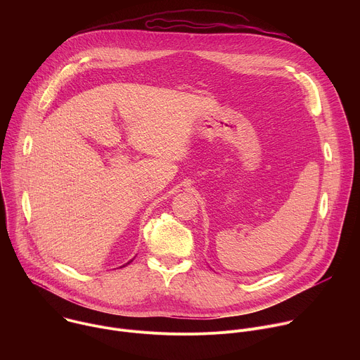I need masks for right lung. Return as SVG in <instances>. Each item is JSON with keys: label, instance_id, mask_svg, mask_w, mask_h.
I'll return each mask as SVG.
<instances>
[{"label": "right lung", "instance_id": "add662e5", "mask_svg": "<svg viewBox=\"0 0 360 360\" xmlns=\"http://www.w3.org/2000/svg\"><path fill=\"white\" fill-rule=\"evenodd\" d=\"M128 264H129V262H128ZM128 264H127V265H128Z\"/></svg>", "mask_w": 360, "mask_h": 360}]
</instances>
